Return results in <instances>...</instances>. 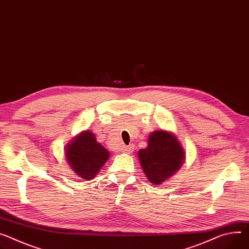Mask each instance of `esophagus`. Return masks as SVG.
Masks as SVG:
<instances>
[{
    "label": "esophagus",
    "instance_id": "esophagus-1",
    "mask_svg": "<svg viewBox=\"0 0 249 249\" xmlns=\"http://www.w3.org/2000/svg\"><path fill=\"white\" fill-rule=\"evenodd\" d=\"M134 151V145H129V146H127V147H125L124 148V150H123V152L125 153V154H132V152Z\"/></svg>",
    "mask_w": 249,
    "mask_h": 249
}]
</instances>
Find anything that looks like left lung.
<instances>
[{"instance_id":"left-lung-1","label":"left lung","mask_w":249,"mask_h":249,"mask_svg":"<svg viewBox=\"0 0 249 249\" xmlns=\"http://www.w3.org/2000/svg\"><path fill=\"white\" fill-rule=\"evenodd\" d=\"M138 158L149 182L161 185L183 166L186 153L174 133L159 130L150 134L148 146L138 151Z\"/></svg>"}]
</instances>
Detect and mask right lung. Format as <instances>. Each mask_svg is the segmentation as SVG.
Instances as JSON below:
<instances>
[{
    "label": "right lung",
    "instance_id": "obj_1",
    "mask_svg": "<svg viewBox=\"0 0 249 249\" xmlns=\"http://www.w3.org/2000/svg\"><path fill=\"white\" fill-rule=\"evenodd\" d=\"M110 153L96 141L95 134L82 131L65 148V160L81 179L94 178L109 159Z\"/></svg>",
    "mask_w": 249,
    "mask_h": 249
}]
</instances>
